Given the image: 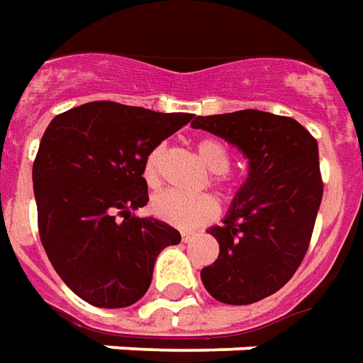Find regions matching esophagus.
I'll return each instance as SVG.
<instances>
[{
	"label": "esophagus",
	"instance_id": "esophagus-1",
	"mask_svg": "<svg viewBox=\"0 0 363 363\" xmlns=\"http://www.w3.org/2000/svg\"><path fill=\"white\" fill-rule=\"evenodd\" d=\"M181 238H182V242H190V240L194 238V234H192V232H182Z\"/></svg>",
	"mask_w": 363,
	"mask_h": 363
}]
</instances>
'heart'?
Masks as SVG:
<instances>
[{"label": "heart", "instance_id": "obj_1", "mask_svg": "<svg viewBox=\"0 0 363 363\" xmlns=\"http://www.w3.org/2000/svg\"><path fill=\"white\" fill-rule=\"evenodd\" d=\"M196 153L206 164L210 173H214L212 181L218 186H230L228 169L232 163L230 149L220 139L206 138L196 143ZM164 147H155L143 163V179L149 186H157L161 182V167H163ZM153 214L167 224L181 228V230H192L199 225L214 220L220 212L218 200L212 194H184L179 190H164L153 196L151 202Z\"/></svg>", "mask_w": 363, "mask_h": 363}]
</instances>
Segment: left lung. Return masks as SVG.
Returning a JSON list of instances; mask_svg holds the SVG:
<instances>
[{
	"mask_svg": "<svg viewBox=\"0 0 363 363\" xmlns=\"http://www.w3.org/2000/svg\"><path fill=\"white\" fill-rule=\"evenodd\" d=\"M192 128L225 139L250 161L224 222L208 230L220 255L200 277L220 303L252 305L277 293L308 250L323 200L318 143L293 118L259 110L199 116Z\"/></svg>",
	"mask_w": 363,
	"mask_h": 363,
	"instance_id": "left-lung-1",
	"label": "left lung"
}]
</instances>
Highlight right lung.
<instances>
[{"mask_svg": "<svg viewBox=\"0 0 363 363\" xmlns=\"http://www.w3.org/2000/svg\"><path fill=\"white\" fill-rule=\"evenodd\" d=\"M192 118L90 102L49 123L33 163L39 235L58 277L86 303H138L157 255L181 242L173 225L133 210L149 202L147 155Z\"/></svg>", "mask_w": 363, "mask_h": 363, "instance_id": "right-lung-1", "label": "right lung"}]
</instances>
